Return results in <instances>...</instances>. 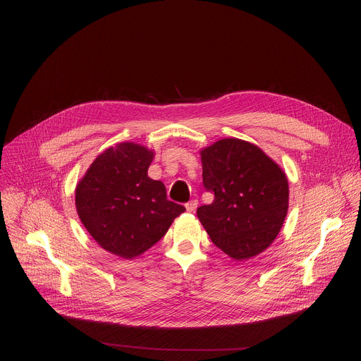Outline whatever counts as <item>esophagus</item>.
<instances>
[{"label": "esophagus", "instance_id": "34e87169", "mask_svg": "<svg viewBox=\"0 0 361 361\" xmlns=\"http://www.w3.org/2000/svg\"><path fill=\"white\" fill-rule=\"evenodd\" d=\"M197 205H198V201L197 200H191V201H188L185 204V209H187L188 213H194L195 209H197Z\"/></svg>", "mask_w": 361, "mask_h": 361}]
</instances>
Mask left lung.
<instances>
[{
	"label": "left lung",
	"mask_w": 361,
	"mask_h": 361,
	"mask_svg": "<svg viewBox=\"0 0 361 361\" xmlns=\"http://www.w3.org/2000/svg\"><path fill=\"white\" fill-rule=\"evenodd\" d=\"M201 163L202 185L214 200L197 216L212 241L234 260L264 251L287 214L286 174L259 147L237 138L204 148Z\"/></svg>",
	"instance_id": "left-lung-1"
}]
</instances>
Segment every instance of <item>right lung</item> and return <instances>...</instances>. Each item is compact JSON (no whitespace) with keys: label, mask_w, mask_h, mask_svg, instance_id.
Returning <instances> with one entry per match:
<instances>
[{"label":"right lung","mask_w":361,"mask_h":361,"mask_svg":"<svg viewBox=\"0 0 361 361\" xmlns=\"http://www.w3.org/2000/svg\"><path fill=\"white\" fill-rule=\"evenodd\" d=\"M151 161L152 151L123 142L99 154L77 185L81 223L102 248L124 259L160 241L185 212L167 200L161 181L147 176Z\"/></svg>","instance_id":"1"}]
</instances>
